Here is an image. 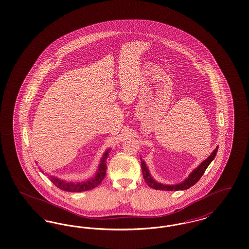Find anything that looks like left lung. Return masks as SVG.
Instances as JSON below:
<instances>
[{
    "instance_id": "left-lung-1",
    "label": "left lung",
    "mask_w": 249,
    "mask_h": 249,
    "mask_svg": "<svg viewBox=\"0 0 249 249\" xmlns=\"http://www.w3.org/2000/svg\"><path fill=\"white\" fill-rule=\"evenodd\" d=\"M218 148L219 147H216V149L213 151V153L209 156V158L205 161H203L198 168L195 169L190 174L189 177L187 179H185L183 182H181L179 184H176V185H163L161 183L155 181L150 176L149 171L145 166V163L141 160V167H142L144 180L147 183V185L153 189L166 190V191H179V190L189 189L190 187H192L194 184H196L200 178L202 177V175L205 173L206 169L209 167L211 161L215 159V157L217 155V152H218Z\"/></svg>"
}]
</instances>
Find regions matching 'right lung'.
<instances>
[{"mask_svg":"<svg viewBox=\"0 0 249 249\" xmlns=\"http://www.w3.org/2000/svg\"><path fill=\"white\" fill-rule=\"evenodd\" d=\"M108 151L106 152L104 155V158L102 159L101 164H100L99 169L95 175L94 178H92L89 180L83 181V182H78V183H73V182H66L62 179L54 178L53 176H49L52 182L59 189L66 191V192H84L88 190L93 189L100 185V183L105 179V176L107 174V160L108 157Z\"/></svg>","mask_w":249,"mask_h":249,"instance_id":"1","label":"right lung"}]
</instances>
